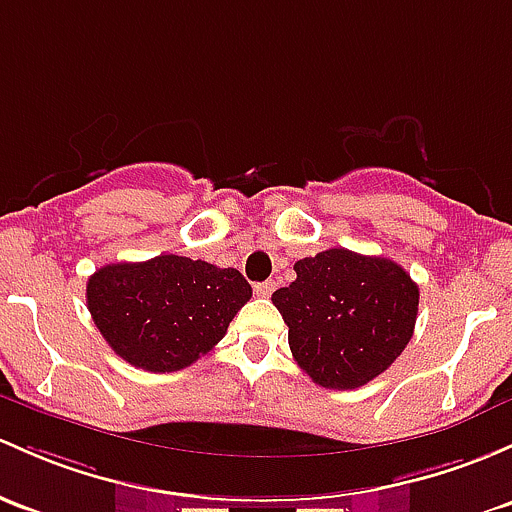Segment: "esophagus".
<instances>
[{"instance_id":"34e87169","label":"esophagus","mask_w":512,"mask_h":512,"mask_svg":"<svg viewBox=\"0 0 512 512\" xmlns=\"http://www.w3.org/2000/svg\"><path fill=\"white\" fill-rule=\"evenodd\" d=\"M274 287H277V284H274L272 279H267V282L255 284V294L257 297H270V294L274 292Z\"/></svg>"}]
</instances>
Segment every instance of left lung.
Here are the masks:
<instances>
[{
  "label": "left lung",
  "mask_w": 512,
  "mask_h": 512,
  "mask_svg": "<svg viewBox=\"0 0 512 512\" xmlns=\"http://www.w3.org/2000/svg\"><path fill=\"white\" fill-rule=\"evenodd\" d=\"M272 294L299 368L328 390H355L385 373L410 343L419 287L397 262L331 247L294 265Z\"/></svg>",
  "instance_id": "8db88e82"
}]
</instances>
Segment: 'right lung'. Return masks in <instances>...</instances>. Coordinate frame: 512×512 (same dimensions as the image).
Segmentation results:
<instances>
[{
	"label": "right lung",
	"instance_id": "obj_1",
	"mask_svg": "<svg viewBox=\"0 0 512 512\" xmlns=\"http://www.w3.org/2000/svg\"><path fill=\"white\" fill-rule=\"evenodd\" d=\"M250 297L252 287L238 270L181 255L105 265L85 289L102 338L122 360L149 373L196 363Z\"/></svg>",
	"mask_w": 512,
	"mask_h": 512
}]
</instances>
